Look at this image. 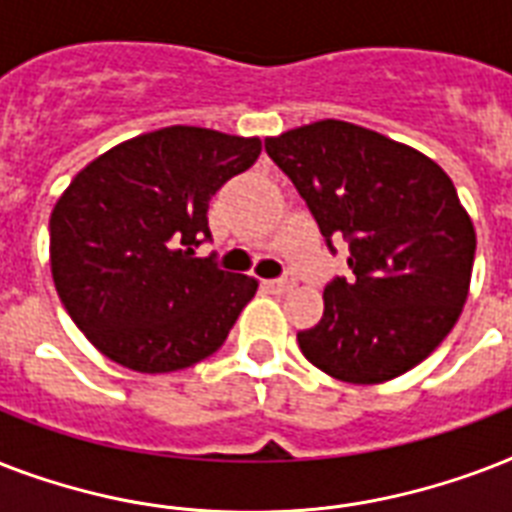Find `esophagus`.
<instances>
[{"mask_svg": "<svg viewBox=\"0 0 512 512\" xmlns=\"http://www.w3.org/2000/svg\"><path fill=\"white\" fill-rule=\"evenodd\" d=\"M297 284V276L295 273H284L281 279H271L265 281V287L271 289V292H287V289H292Z\"/></svg>", "mask_w": 512, "mask_h": 512, "instance_id": "obj_1", "label": "esophagus"}]
</instances>
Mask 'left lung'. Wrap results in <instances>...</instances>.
<instances>
[{"mask_svg":"<svg viewBox=\"0 0 512 512\" xmlns=\"http://www.w3.org/2000/svg\"><path fill=\"white\" fill-rule=\"evenodd\" d=\"M327 239L348 241L350 279L324 289V316L297 332L303 356L342 382L409 372L441 345L468 300L473 220L452 177L420 151L324 119L265 140Z\"/></svg>","mask_w":512,"mask_h":512,"instance_id":"8db88e82","label":"left lung"}]
</instances>
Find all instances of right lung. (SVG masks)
I'll use <instances>...</instances> for the list:
<instances>
[{
    "instance_id": "obj_1",
    "label": "right lung",
    "mask_w": 512,
    "mask_h": 512,
    "mask_svg": "<svg viewBox=\"0 0 512 512\" xmlns=\"http://www.w3.org/2000/svg\"><path fill=\"white\" fill-rule=\"evenodd\" d=\"M260 148V138L175 124L124 140L71 180L50 215L52 281L103 356L162 374L223 345L257 279L193 249L212 236L209 199Z\"/></svg>"
}]
</instances>
